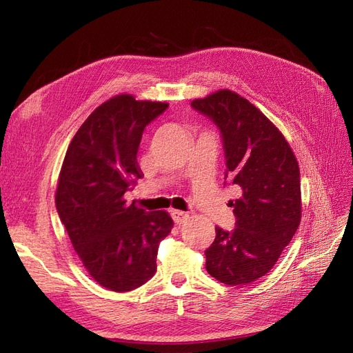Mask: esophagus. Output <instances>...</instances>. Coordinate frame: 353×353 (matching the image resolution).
<instances>
[{
  "label": "esophagus",
  "instance_id": "obj_1",
  "mask_svg": "<svg viewBox=\"0 0 353 353\" xmlns=\"http://www.w3.org/2000/svg\"><path fill=\"white\" fill-rule=\"evenodd\" d=\"M170 215H172V219L175 223H184L187 219H188V213L187 212H183V210H170Z\"/></svg>",
  "mask_w": 353,
  "mask_h": 353
}]
</instances>
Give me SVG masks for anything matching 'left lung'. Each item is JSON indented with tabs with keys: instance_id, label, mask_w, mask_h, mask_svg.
<instances>
[{
	"instance_id": "8db88e82",
	"label": "left lung",
	"mask_w": 353,
	"mask_h": 353,
	"mask_svg": "<svg viewBox=\"0 0 353 353\" xmlns=\"http://www.w3.org/2000/svg\"><path fill=\"white\" fill-rule=\"evenodd\" d=\"M213 122L225 154V183L241 197L228 205L236 216L231 231L216 227L205 250L206 270L221 283L240 285L272 270L301 222V170L290 145L252 103L230 90L191 101Z\"/></svg>"
}]
</instances>
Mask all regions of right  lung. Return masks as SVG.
I'll return each mask as SVG.
<instances>
[{"instance_id": "right-lung-1", "label": "right lung", "mask_w": 353, "mask_h": 353, "mask_svg": "<svg viewBox=\"0 0 353 353\" xmlns=\"http://www.w3.org/2000/svg\"><path fill=\"white\" fill-rule=\"evenodd\" d=\"M169 104L122 94L99 105L74 134L63 160L56 208L73 249L92 279L131 292L156 272L159 244L174 222L123 194L143 172L137 162L145 126Z\"/></svg>"}]
</instances>
